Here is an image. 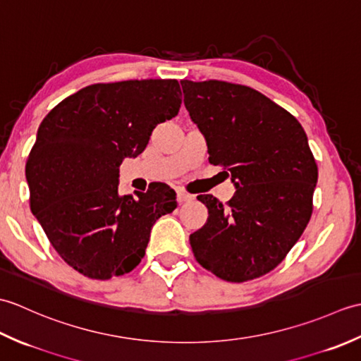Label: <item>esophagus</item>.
Masks as SVG:
<instances>
[{
    "label": "esophagus",
    "mask_w": 361,
    "mask_h": 361,
    "mask_svg": "<svg viewBox=\"0 0 361 361\" xmlns=\"http://www.w3.org/2000/svg\"><path fill=\"white\" fill-rule=\"evenodd\" d=\"M176 200H178L180 203H183V202H189V200H192V195L190 194H188V192H185V190H176Z\"/></svg>",
    "instance_id": "obj_1"
}]
</instances>
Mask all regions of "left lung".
I'll return each mask as SVG.
<instances>
[{"instance_id": "left-lung-1", "label": "left lung", "mask_w": 361, "mask_h": 361, "mask_svg": "<svg viewBox=\"0 0 361 361\" xmlns=\"http://www.w3.org/2000/svg\"><path fill=\"white\" fill-rule=\"evenodd\" d=\"M185 105L224 167L235 194L224 204L198 195L208 220L190 234L194 257L228 282L260 278L278 267L313 211L318 166L298 119L250 87L181 80Z\"/></svg>"}]
</instances>
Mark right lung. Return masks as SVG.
Here are the masks:
<instances>
[{"label": "right lung", "mask_w": 361, "mask_h": 361, "mask_svg": "<svg viewBox=\"0 0 361 361\" xmlns=\"http://www.w3.org/2000/svg\"><path fill=\"white\" fill-rule=\"evenodd\" d=\"M175 79L94 83L46 114L26 161L29 204L51 245L75 271L110 279L132 271L150 229L176 208L164 183L119 194V166L178 114Z\"/></svg>", "instance_id": "add662e5"}]
</instances>
